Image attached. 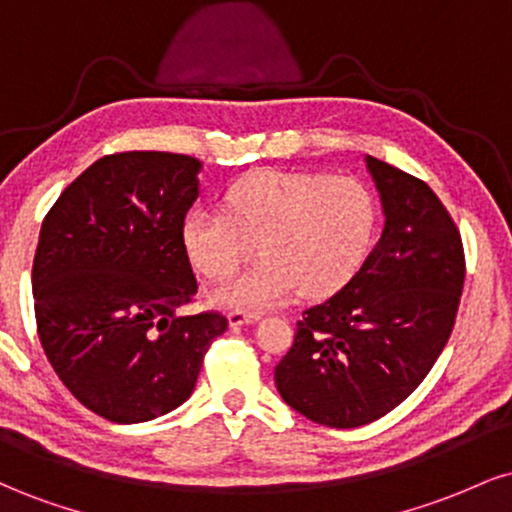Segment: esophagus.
<instances>
[{"label":"esophagus","mask_w":512,"mask_h":512,"mask_svg":"<svg viewBox=\"0 0 512 512\" xmlns=\"http://www.w3.org/2000/svg\"><path fill=\"white\" fill-rule=\"evenodd\" d=\"M260 313H250V310H233V313H228V322H231V327H240V325H250V322H257L260 320Z\"/></svg>","instance_id":"obj_1"}]
</instances>
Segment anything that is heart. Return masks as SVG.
I'll use <instances>...</instances> for the list:
<instances>
[{
  "instance_id": "1",
  "label": "heart",
  "mask_w": 512,
  "mask_h": 512,
  "mask_svg": "<svg viewBox=\"0 0 512 512\" xmlns=\"http://www.w3.org/2000/svg\"><path fill=\"white\" fill-rule=\"evenodd\" d=\"M223 207L192 211L182 243L207 279L231 276L255 248L264 257L211 293L228 308H269L296 289L303 298L332 296L366 260L378 223L373 192L330 173H250Z\"/></svg>"
}]
</instances>
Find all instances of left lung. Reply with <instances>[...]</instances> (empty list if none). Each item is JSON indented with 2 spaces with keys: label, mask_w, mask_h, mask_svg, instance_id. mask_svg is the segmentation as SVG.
<instances>
[{
  "label": "left lung",
  "mask_w": 512,
  "mask_h": 512,
  "mask_svg": "<svg viewBox=\"0 0 512 512\" xmlns=\"http://www.w3.org/2000/svg\"><path fill=\"white\" fill-rule=\"evenodd\" d=\"M385 226L342 291L303 310L274 383L305 419L356 428L407 399L448 344L464 284L455 221L424 180L366 156Z\"/></svg>",
  "instance_id": "left-lung-1"
}]
</instances>
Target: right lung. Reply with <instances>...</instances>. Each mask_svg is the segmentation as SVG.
<instances>
[{
    "mask_svg": "<svg viewBox=\"0 0 512 512\" xmlns=\"http://www.w3.org/2000/svg\"><path fill=\"white\" fill-rule=\"evenodd\" d=\"M202 163L125 151L86 168L52 204L33 260L38 337L93 414L142 424L192 395L228 320L178 315L197 293L182 243Z\"/></svg>",
    "mask_w": 512,
    "mask_h": 512,
    "instance_id": "right-lung-1",
    "label": "right lung"
}]
</instances>
